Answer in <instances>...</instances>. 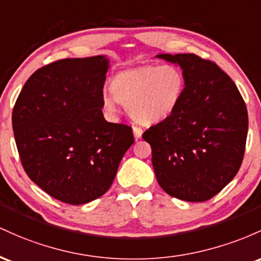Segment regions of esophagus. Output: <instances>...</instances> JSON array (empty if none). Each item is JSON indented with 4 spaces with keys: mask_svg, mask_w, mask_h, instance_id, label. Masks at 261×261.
I'll use <instances>...</instances> for the list:
<instances>
[{
    "mask_svg": "<svg viewBox=\"0 0 261 261\" xmlns=\"http://www.w3.org/2000/svg\"><path fill=\"white\" fill-rule=\"evenodd\" d=\"M133 133H134V137H136V139H139L143 134V128L139 127V125H134Z\"/></svg>",
    "mask_w": 261,
    "mask_h": 261,
    "instance_id": "esophagus-1",
    "label": "esophagus"
}]
</instances>
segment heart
Here are the masks:
<instances>
[{"label": "heart", "mask_w": 261, "mask_h": 261, "mask_svg": "<svg viewBox=\"0 0 261 261\" xmlns=\"http://www.w3.org/2000/svg\"><path fill=\"white\" fill-rule=\"evenodd\" d=\"M185 77L174 65H143L118 72L111 91L102 97L103 108L116 113L118 103L142 123H154L171 115L180 103Z\"/></svg>", "instance_id": "1"}]
</instances>
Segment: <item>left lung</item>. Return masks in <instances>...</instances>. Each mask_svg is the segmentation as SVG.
Segmentation results:
<instances>
[{
    "label": "left lung",
    "instance_id": "8db88e82",
    "mask_svg": "<svg viewBox=\"0 0 261 261\" xmlns=\"http://www.w3.org/2000/svg\"><path fill=\"white\" fill-rule=\"evenodd\" d=\"M182 69L185 89L176 110L149 127L159 185L172 197L203 202L224 189L241 168L248 111L236 84L217 64L195 54H159Z\"/></svg>",
    "mask_w": 261,
    "mask_h": 261
}]
</instances>
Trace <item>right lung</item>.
Here are the masks:
<instances>
[{
    "label": "right lung",
    "mask_w": 261,
    "mask_h": 261,
    "mask_svg": "<svg viewBox=\"0 0 261 261\" xmlns=\"http://www.w3.org/2000/svg\"><path fill=\"white\" fill-rule=\"evenodd\" d=\"M108 60L61 59L42 66L23 86L12 127L23 169L51 197L83 204L112 185L134 143L130 125L102 113Z\"/></svg>",
    "instance_id": "add662e5"
}]
</instances>
